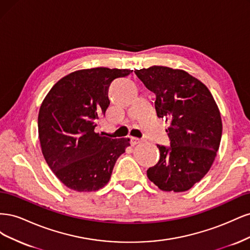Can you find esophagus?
<instances>
[{"label": "esophagus", "mask_w": 250, "mask_h": 250, "mask_svg": "<svg viewBox=\"0 0 250 250\" xmlns=\"http://www.w3.org/2000/svg\"><path fill=\"white\" fill-rule=\"evenodd\" d=\"M140 142H141V139L131 137V144H132V145H137V144H139Z\"/></svg>", "instance_id": "obj_1"}]
</instances>
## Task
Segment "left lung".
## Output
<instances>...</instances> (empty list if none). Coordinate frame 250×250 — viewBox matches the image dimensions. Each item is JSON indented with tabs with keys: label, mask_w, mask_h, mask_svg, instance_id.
Here are the masks:
<instances>
[{
	"label": "left lung",
	"mask_w": 250,
	"mask_h": 250,
	"mask_svg": "<svg viewBox=\"0 0 250 250\" xmlns=\"http://www.w3.org/2000/svg\"><path fill=\"white\" fill-rule=\"evenodd\" d=\"M134 73L155 94L157 117L170 122V147L157 145L160 161L147 176L162 191L190 190L208 172L220 146L222 121L214 97L184 70L153 65Z\"/></svg>",
	"instance_id": "1"
}]
</instances>
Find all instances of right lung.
I'll use <instances>...</instances> for the list:
<instances>
[{
    "label": "right lung",
    "instance_id": "1",
    "mask_svg": "<svg viewBox=\"0 0 250 250\" xmlns=\"http://www.w3.org/2000/svg\"><path fill=\"white\" fill-rule=\"evenodd\" d=\"M132 70L94 67L66 75L55 83L39 112L42 152L50 169L67 188L92 192L107 185L128 138L110 139L96 132L105 116L112 80Z\"/></svg>",
    "mask_w": 250,
    "mask_h": 250
}]
</instances>
